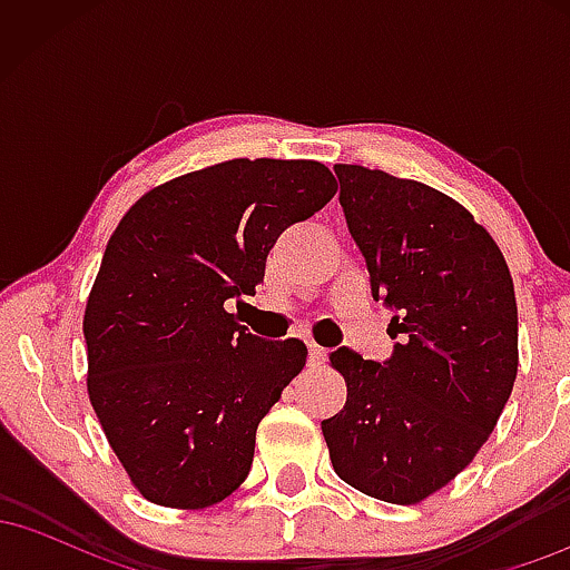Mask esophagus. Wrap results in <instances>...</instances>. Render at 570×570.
I'll return each instance as SVG.
<instances>
[{"instance_id": "obj_1", "label": "esophagus", "mask_w": 570, "mask_h": 570, "mask_svg": "<svg viewBox=\"0 0 570 570\" xmlns=\"http://www.w3.org/2000/svg\"><path fill=\"white\" fill-rule=\"evenodd\" d=\"M324 358H326V351L322 348V345L307 343V364H311V367H318V364H324Z\"/></svg>"}]
</instances>
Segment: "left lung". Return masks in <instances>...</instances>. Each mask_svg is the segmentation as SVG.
<instances>
[{
  "label": "left lung",
  "mask_w": 570,
  "mask_h": 570,
  "mask_svg": "<svg viewBox=\"0 0 570 570\" xmlns=\"http://www.w3.org/2000/svg\"><path fill=\"white\" fill-rule=\"evenodd\" d=\"M340 206L396 337L389 362L340 348L348 385L322 421L337 476L389 503L455 480L499 423L517 377V299L499 244L461 203L415 179L337 163Z\"/></svg>",
  "instance_id": "8db88e82"
}]
</instances>
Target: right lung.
<instances>
[{
    "label": "right lung",
    "mask_w": 570,
    "mask_h": 570,
    "mask_svg": "<svg viewBox=\"0 0 570 570\" xmlns=\"http://www.w3.org/2000/svg\"><path fill=\"white\" fill-rule=\"evenodd\" d=\"M335 193L324 163L235 158L153 187L115 227L82 318L88 396L147 501L206 509L248 476L307 348L254 337L227 305H246L278 235Z\"/></svg>",
    "instance_id": "1"
}]
</instances>
